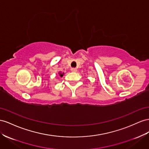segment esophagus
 Returning <instances> with one entry per match:
<instances>
[{
    "label": "esophagus",
    "instance_id": "esophagus-1",
    "mask_svg": "<svg viewBox=\"0 0 149 149\" xmlns=\"http://www.w3.org/2000/svg\"><path fill=\"white\" fill-rule=\"evenodd\" d=\"M71 71L72 72H76V71H77V69H76V68H71Z\"/></svg>",
    "mask_w": 149,
    "mask_h": 149
}]
</instances>
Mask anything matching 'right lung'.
<instances>
[{"label":"right lung","instance_id":"add662e5","mask_svg":"<svg viewBox=\"0 0 149 149\" xmlns=\"http://www.w3.org/2000/svg\"><path fill=\"white\" fill-rule=\"evenodd\" d=\"M58 74H59V76H61V77H63V75H64V73H62V72L59 71V73H58Z\"/></svg>","mask_w":149,"mask_h":149}]
</instances>
